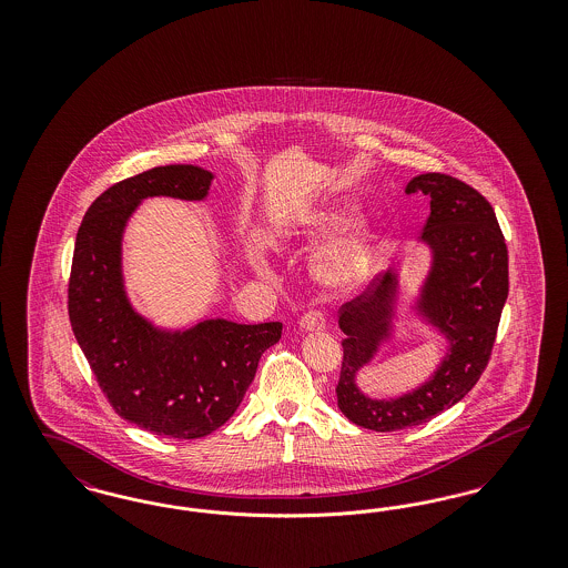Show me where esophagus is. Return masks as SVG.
<instances>
[{
	"label": "esophagus",
	"mask_w": 568,
	"mask_h": 568,
	"mask_svg": "<svg viewBox=\"0 0 568 568\" xmlns=\"http://www.w3.org/2000/svg\"><path fill=\"white\" fill-rule=\"evenodd\" d=\"M300 329H302L304 334H320V332H324V313H320V311H308V313H304L302 320H300Z\"/></svg>",
	"instance_id": "1"
}]
</instances>
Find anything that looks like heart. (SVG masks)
<instances>
[{
  "instance_id": "obj_1",
  "label": "heart",
  "mask_w": 568,
  "mask_h": 568,
  "mask_svg": "<svg viewBox=\"0 0 568 568\" xmlns=\"http://www.w3.org/2000/svg\"><path fill=\"white\" fill-rule=\"evenodd\" d=\"M359 216V204L349 197H329L297 216L292 227V243L300 251H320L345 234ZM383 234L377 225L364 223L345 239L332 244L317 262V278L334 292H353L375 272Z\"/></svg>"
}]
</instances>
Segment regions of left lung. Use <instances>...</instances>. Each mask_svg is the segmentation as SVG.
<instances>
[{
  "instance_id": "8db88e82",
  "label": "left lung",
  "mask_w": 568,
  "mask_h": 568,
  "mask_svg": "<svg viewBox=\"0 0 568 568\" xmlns=\"http://www.w3.org/2000/svg\"><path fill=\"white\" fill-rule=\"evenodd\" d=\"M406 193L430 197V216L419 243L430 266L408 306L447 349L430 378L394 398H373L357 385L400 320V272L389 271L362 296L341 306L345 332L343 368L336 385L343 415L368 430L394 433L430 422L459 403L486 371L503 306L509 294V255L486 197L454 176L428 172L410 179Z\"/></svg>"
}]
</instances>
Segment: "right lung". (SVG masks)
<instances>
[{
    "instance_id": "obj_1",
    "label": "right lung",
    "mask_w": 568,
    "mask_h": 568,
    "mask_svg": "<svg viewBox=\"0 0 568 568\" xmlns=\"http://www.w3.org/2000/svg\"><path fill=\"white\" fill-rule=\"evenodd\" d=\"M215 174L160 165L104 191L82 219L68 313L74 336L112 408L142 430L190 440L221 428L243 403L281 322L200 320L181 329L140 315L123 276V234L146 197L202 202Z\"/></svg>"
}]
</instances>
